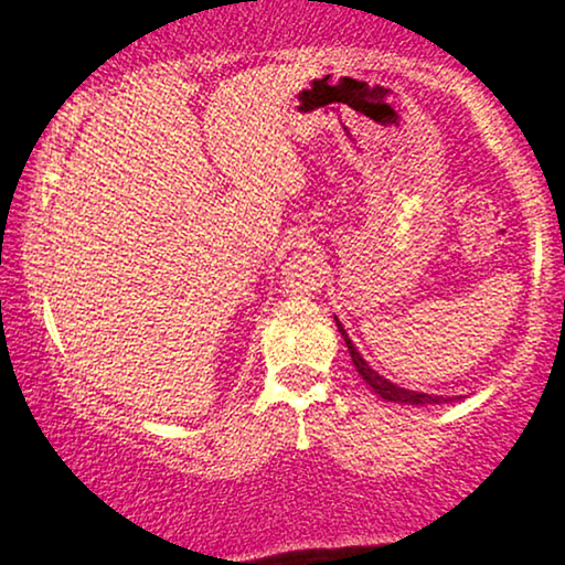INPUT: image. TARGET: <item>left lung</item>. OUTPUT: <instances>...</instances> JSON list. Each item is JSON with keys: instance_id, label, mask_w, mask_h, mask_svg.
Masks as SVG:
<instances>
[{"instance_id": "left-lung-1", "label": "left lung", "mask_w": 565, "mask_h": 565, "mask_svg": "<svg viewBox=\"0 0 565 565\" xmlns=\"http://www.w3.org/2000/svg\"><path fill=\"white\" fill-rule=\"evenodd\" d=\"M335 324H338L340 335H343V340H345L348 353H351V361H353V366H356V372L361 374V380H364L366 385L380 395V398L393 401V403H408V406H427V403H450V401H456V398H443V395L416 393V390H406V387L393 385V382L385 380V377H382V374L374 372V369L369 366L364 359H361V353L356 351V345H353V340L348 338V332L343 330V324L338 322V317H335Z\"/></svg>"}]
</instances>
